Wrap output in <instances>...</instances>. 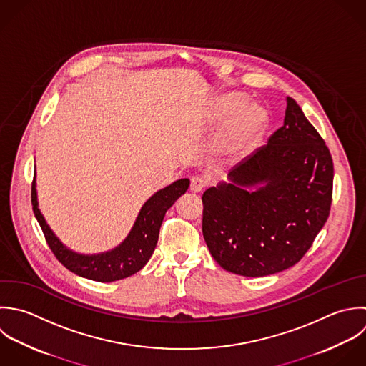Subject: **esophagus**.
Segmentation results:
<instances>
[{"mask_svg":"<svg viewBox=\"0 0 366 366\" xmlns=\"http://www.w3.org/2000/svg\"><path fill=\"white\" fill-rule=\"evenodd\" d=\"M205 185H207L205 179H204L202 177L197 175V177H192V178H191V187H189V189H191L192 192H201V191L205 188Z\"/></svg>","mask_w":366,"mask_h":366,"instance_id":"34e87169","label":"esophagus"}]
</instances>
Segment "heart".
<instances>
[{
  "mask_svg": "<svg viewBox=\"0 0 366 366\" xmlns=\"http://www.w3.org/2000/svg\"><path fill=\"white\" fill-rule=\"evenodd\" d=\"M239 92L222 94L214 104L212 121L228 122L221 148L231 155H239L255 145L268 128V112L257 102H245Z\"/></svg>",
  "mask_w": 366,
  "mask_h": 366,
  "instance_id": "heart-1",
  "label": "heart"
}]
</instances>
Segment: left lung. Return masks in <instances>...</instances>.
<instances>
[{"instance_id":"obj_1","label":"left lung","mask_w":366,"mask_h":366,"mask_svg":"<svg viewBox=\"0 0 366 366\" xmlns=\"http://www.w3.org/2000/svg\"><path fill=\"white\" fill-rule=\"evenodd\" d=\"M332 182L325 141L287 97L284 125L268 144L202 195L211 255L225 271L251 278L294 267L330 217Z\"/></svg>"}]
</instances>
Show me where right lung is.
<instances>
[{
  "label": "right lung",
  "instance_id": "obj_1",
  "mask_svg": "<svg viewBox=\"0 0 366 366\" xmlns=\"http://www.w3.org/2000/svg\"><path fill=\"white\" fill-rule=\"evenodd\" d=\"M188 187L189 179L184 178L157 191L142 205L127 238L114 249L94 255L78 254L66 248L49 228L38 208L35 177L31 189V202L34 215L45 235L48 247L66 269L86 280L112 282L128 278L145 267L157 247L165 212L187 192Z\"/></svg>",
  "mask_w": 366,
  "mask_h": 366
}]
</instances>
